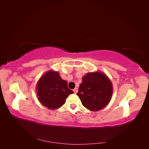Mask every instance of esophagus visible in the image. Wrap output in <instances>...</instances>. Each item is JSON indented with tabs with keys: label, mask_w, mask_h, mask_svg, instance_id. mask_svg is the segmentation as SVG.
Masks as SVG:
<instances>
[{
	"label": "esophagus",
	"mask_w": 149,
	"mask_h": 149,
	"mask_svg": "<svg viewBox=\"0 0 149 149\" xmlns=\"http://www.w3.org/2000/svg\"><path fill=\"white\" fill-rule=\"evenodd\" d=\"M73 91H74V93H78V89L77 88H75L74 89H73Z\"/></svg>",
	"instance_id": "1"
}]
</instances>
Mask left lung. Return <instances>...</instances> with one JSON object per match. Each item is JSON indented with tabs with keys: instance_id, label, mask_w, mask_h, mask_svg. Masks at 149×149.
<instances>
[{
	"instance_id": "8db88e82",
	"label": "left lung",
	"mask_w": 149,
	"mask_h": 149,
	"mask_svg": "<svg viewBox=\"0 0 149 149\" xmlns=\"http://www.w3.org/2000/svg\"><path fill=\"white\" fill-rule=\"evenodd\" d=\"M77 95L88 109L97 111L109 102L112 94L110 79L102 72L88 73L82 78Z\"/></svg>"
}]
</instances>
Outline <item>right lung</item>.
Listing matches in <instances>:
<instances>
[{"mask_svg":"<svg viewBox=\"0 0 149 149\" xmlns=\"http://www.w3.org/2000/svg\"><path fill=\"white\" fill-rule=\"evenodd\" d=\"M38 100L49 109H56L64 104L66 99L73 91L68 87L56 71H49L43 75L37 84Z\"/></svg>","mask_w":149,"mask_h":149,"instance_id":"right-lung-1","label":"right lung"}]
</instances>
